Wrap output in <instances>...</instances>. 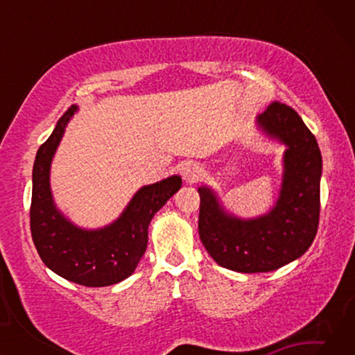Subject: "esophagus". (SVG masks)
Masks as SVG:
<instances>
[{"instance_id": "esophagus-1", "label": "esophagus", "mask_w": 355, "mask_h": 355, "mask_svg": "<svg viewBox=\"0 0 355 355\" xmlns=\"http://www.w3.org/2000/svg\"><path fill=\"white\" fill-rule=\"evenodd\" d=\"M202 173H203L202 167L199 164L192 163V164L186 166L184 169H183V180L188 184H194V183H197L202 178Z\"/></svg>"}]
</instances>
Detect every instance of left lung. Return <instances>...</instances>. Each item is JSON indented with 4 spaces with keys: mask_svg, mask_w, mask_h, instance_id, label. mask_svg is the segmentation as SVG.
Returning a JSON list of instances; mask_svg holds the SVG:
<instances>
[{
    "mask_svg": "<svg viewBox=\"0 0 355 355\" xmlns=\"http://www.w3.org/2000/svg\"><path fill=\"white\" fill-rule=\"evenodd\" d=\"M269 139L286 147L279 199L271 211L241 219L225 211L208 186H200L199 235L213 260L236 272H269L302 257L320 222L322 158L316 137L293 107L274 101L257 117Z\"/></svg>",
    "mask_w": 355,
    "mask_h": 355,
    "instance_id": "1",
    "label": "left lung"
}]
</instances>
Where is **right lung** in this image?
<instances>
[{
    "label": "right lung",
    "mask_w": 355,
    "mask_h": 355,
    "mask_svg": "<svg viewBox=\"0 0 355 355\" xmlns=\"http://www.w3.org/2000/svg\"><path fill=\"white\" fill-rule=\"evenodd\" d=\"M76 111V105L65 111L35 155L29 211L31 235L42 261L53 272L78 285L110 286L135 272L147 249L150 220L182 188V177L172 175L142 186L110 225L95 230L75 225L55 205L50 167L65 127Z\"/></svg>",
    "instance_id": "obj_1"
}]
</instances>
